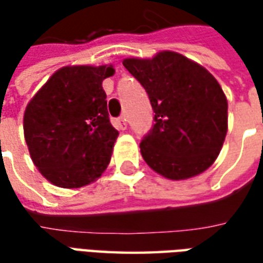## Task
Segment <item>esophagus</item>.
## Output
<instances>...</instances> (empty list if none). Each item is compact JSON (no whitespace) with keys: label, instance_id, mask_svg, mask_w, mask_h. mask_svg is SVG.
Returning <instances> with one entry per match:
<instances>
[{"label":"esophagus","instance_id":"1","mask_svg":"<svg viewBox=\"0 0 263 263\" xmlns=\"http://www.w3.org/2000/svg\"><path fill=\"white\" fill-rule=\"evenodd\" d=\"M115 125H117V128L118 129H125L126 128V118L122 115V117H120V118H117L115 120Z\"/></svg>","mask_w":263,"mask_h":263}]
</instances>
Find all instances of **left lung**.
<instances>
[{
    "label": "left lung",
    "instance_id": "obj_1",
    "mask_svg": "<svg viewBox=\"0 0 263 263\" xmlns=\"http://www.w3.org/2000/svg\"><path fill=\"white\" fill-rule=\"evenodd\" d=\"M122 65L148 92L155 112L139 145L145 162L172 180L209 169L227 134L228 104L218 81L176 52L125 59Z\"/></svg>",
    "mask_w": 263,
    "mask_h": 263
}]
</instances>
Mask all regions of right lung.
<instances>
[{
    "instance_id": "1",
    "label": "right lung",
    "mask_w": 263,
    "mask_h": 263,
    "mask_svg": "<svg viewBox=\"0 0 263 263\" xmlns=\"http://www.w3.org/2000/svg\"><path fill=\"white\" fill-rule=\"evenodd\" d=\"M112 74V66H67L28 104L26 145L35 166L54 186H86L108 166L118 131L109 122L103 80Z\"/></svg>"
}]
</instances>
